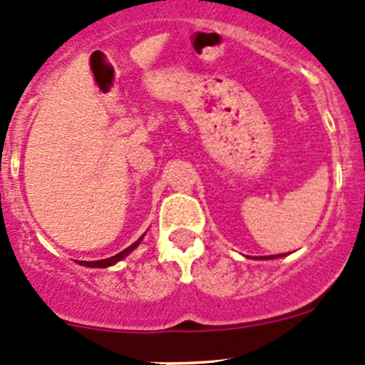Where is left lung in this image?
Segmentation results:
<instances>
[{
	"instance_id": "8db88e82",
	"label": "left lung",
	"mask_w": 365,
	"mask_h": 365,
	"mask_svg": "<svg viewBox=\"0 0 365 365\" xmlns=\"http://www.w3.org/2000/svg\"><path fill=\"white\" fill-rule=\"evenodd\" d=\"M279 256V254H277ZM277 256H264V259H270V257H277Z\"/></svg>"
}]
</instances>
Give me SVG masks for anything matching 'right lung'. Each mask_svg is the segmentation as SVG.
<instances>
[{
	"instance_id": "right-lung-1",
	"label": "right lung",
	"mask_w": 365,
	"mask_h": 365,
	"mask_svg": "<svg viewBox=\"0 0 365 365\" xmlns=\"http://www.w3.org/2000/svg\"><path fill=\"white\" fill-rule=\"evenodd\" d=\"M141 238H143V237H141ZM141 238H139L138 242H134V244H132L130 247L125 249V251L118 252L116 256H111V257H108V259H101V261H79V264H83V267H90V268H106V267H111V264L118 263V261L123 259L125 256H128V254L134 251V249L139 245V242H141Z\"/></svg>"
}]
</instances>
